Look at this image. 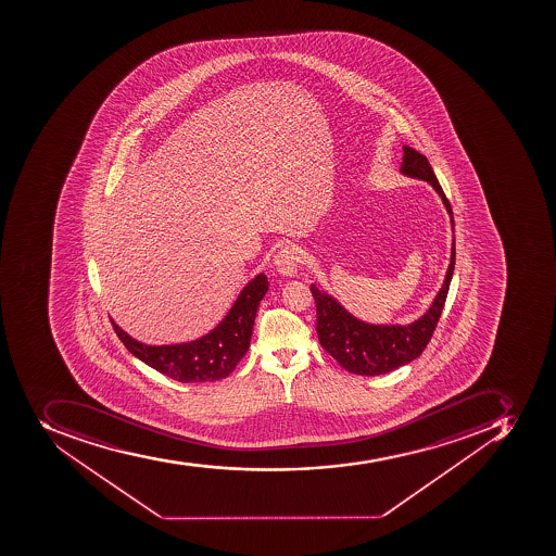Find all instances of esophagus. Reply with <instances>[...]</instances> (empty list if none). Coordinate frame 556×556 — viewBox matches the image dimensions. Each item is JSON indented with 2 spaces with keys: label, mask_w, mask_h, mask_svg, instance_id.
<instances>
[{
  "label": "esophagus",
  "mask_w": 556,
  "mask_h": 556,
  "mask_svg": "<svg viewBox=\"0 0 556 556\" xmlns=\"http://www.w3.org/2000/svg\"><path fill=\"white\" fill-rule=\"evenodd\" d=\"M299 264H301V253L295 249L294 244H285L275 255L276 271L281 276H295Z\"/></svg>",
  "instance_id": "obj_1"
}]
</instances>
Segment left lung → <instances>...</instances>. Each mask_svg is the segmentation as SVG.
I'll return each mask as SVG.
<instances>
[{
  "label": "left lung",
  "mask_w": 556,
  "mask_h": 556,
  "mask_svg": "<svg viewBox=\"0 0 556 556\" xmlns=\"http://www.w3.org/2000/svg\"><path fill=\"white\" fill-rule=\"evenodd\" d=\"M402 150H404L402 175L429 181L433 190L443 199L444 206L452 217L453 229L455 222H453L452 206L439 186L438 177L429 161L407 144H404ZM453 269H455V240L452 243V258L447 266L446 278L433 299L432 306L421 318L407 326H372L358 320L332 295L326 294L316 285H312V294L316 304L318 341L324 350L339 362V366L353 375H387L390 370L406 366L420 357L432 338L433 330L438 327L439 316L443 312L447 290L452 283Z\"/></svg>",
  "instance_id": "1"
}]
</instances>
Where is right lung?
Listing matches in <instances>:
<instances>
[{
  "instance_id": "right-lung-1",
  "label": "right lung",
  "mask_w": 556,
  "mask_h": 556,
  "mask_svg": "<svg viewBox=\"0 0 556 556\" xmlns=\"http://www.w3.org/2000/svg\"><path fill=\"white\" fill-rule=\"evenodd\" d=\"M267 289V276L261 273L241 290L226 318L212 332L190 343L150 346L126 334L113 320L112 326L124 346L161 375L180 383L218 381L227 378L249 352L253 321Z\"/></svg>"
}]
</instances>
